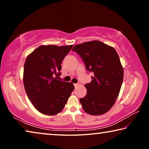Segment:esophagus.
I'll use <instances>...</instances> for the list:
<instances>
[{
	"instance_id": "esophagus-1",
	"label": "esophagus",
	"mask_w": 149,
	"mask_h": 149,
	"mask_svg": "<svg viewBox=\"0 0 149 149\" xmlns=\"http://www.w3.org/2000/svg\"><path fill=\"white\" fill-rule=\"evenodd\" d=\"M79 85H81V84H79V83H77V84H74V86H75V87H79Z\"/></svg>"
}]
</instances>
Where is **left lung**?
Segmentation results:
<instances>
[{
    "label": "left lung",
    "mask_w": 149,
    "mask_h": 149,
    "mask_svg": "<svg viewBox=\"0 0 149 149\" xmlns=\"http://www.w3.org/2000/svg\"><path fill=\"white\" fill-rule=\"evenodd\" d=\"M84 62L87 72H93L91 81L85 84L87 94L79 99L87 114L99 116L114 104L122 87L123 70L114 48L99 41L77 45L72 49Z\"/></svg>",
    "instance_id": "obj_1"
}]
</instances>
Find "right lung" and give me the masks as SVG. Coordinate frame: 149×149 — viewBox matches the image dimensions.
<instances>
[{
    "label": "right lung",
    "mask_w": 149,
    "mask_h": 149,
    "mask_svg": "<svg viewBox=\"0 0 149 149\" xmlns=\"http://www.w3.org/2000/svg\"><path fill=\"white\" fill-rule=\"evenodd\" d=\"M72 47L41 45L27 57L23 79L25 90L34 107L42 114H58L74 89L72 83L58 80L62 60Z\"/></svg>",
    "instance_id": "add662e5"
}]
</instances>
